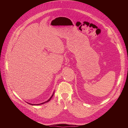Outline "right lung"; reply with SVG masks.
Segmentation results:
<instances>
[{
  "label": "right lung",
  "instance_id": "right-lung-1",
  "mask_svg": "<svg viewBox=\"0 0 128 128\" xmlns=\"http://www.w3.org/2000/svg\"><path fill=\"white\" fill-rule=\"evenodd\" d=\"M53 94H52V96H51V98H50L48 100V101H46V102H42V103H41V104H29V103H28V104H32V105H39V104H44V103H45V102H48L49 101H50V100H51V98H52V96H53Z\"/></svg>",
  "mask_w": 128,
  "mask_h": 128
}]
</instances>
